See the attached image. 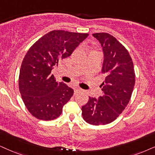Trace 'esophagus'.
Wrapping results in <instances>:
<instances>
[{"instance_id":"34e87169","label":"esophagus","mask_w":155,"mask_h":155,"mask_svg":"<svg viewBox=\"0 0 155 155\" xmlns=\"http://www.w3.org/2000/svg\"><path fill=\"white\" fill-rule=\"evenodd\" d=\"M83 90L81 89H80V88H76V89H74V94H77L78 93H80V92H81Z\"/></svg>"}]
</instances>
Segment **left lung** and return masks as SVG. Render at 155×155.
<instances>
[{
  "label": "left lung",
  "instance_id": "1",
  "mask_svg": "<svg viewBox=\"0 0 155 155\" xmlns=\"http://www.w3.org/2000/svg\"><path fill=\"white\" fill-rule=\"evenodd\" d=\"M100 43L104 54L101 73L106 79L103 95L89 97L81 107L83 119L92 125H104L114 121L130 101L135 84V74L130 54L116 38L107 33L92 34Z\"/></svg>",
  "mask_w": 155,
  "mask_h": 155
}]
</instances>
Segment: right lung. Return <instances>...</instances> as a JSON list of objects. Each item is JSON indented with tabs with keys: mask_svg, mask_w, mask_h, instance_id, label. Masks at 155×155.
<instances>
[{
	"mask_svg": "<svg viewBox=\"0 0 155 155\" xmlns=\"http://www.w3.org/2000/svg\"><path fill=\"white\" fill-rule=\"evenodd\" d=\"M88 34L52 31L38 39L23 58L19 74V91L31 114L41 120L56 119L74 90L56 81L51 70L71 55Z\"/></svg>",
	"mask_w": 155,
	"mask_h": 155,
	"instance_id": "right-lung-1",
	"label": "right lung"
}]
</instances>
